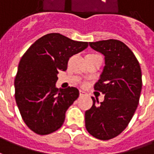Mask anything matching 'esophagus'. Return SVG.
I'll return each mask as SVG.
<instances>
[{
  "instance_id": "34e87169",
  "label": "esophagus",
  "mask_w": 154,
  "mask_h": 154,
  "mask_svg": "<svg viewBox=\"0 0 154 154\" xmlns=\"http://www.w3.org/2000/svg\"><path fill=\"white\" fill-rule=\"evenodd\" d=\"M79 94H80L81 97H84V96L87 95V92H85L84 91H82V90H80V92H79Z\"/></svg>"
}]
</instances>
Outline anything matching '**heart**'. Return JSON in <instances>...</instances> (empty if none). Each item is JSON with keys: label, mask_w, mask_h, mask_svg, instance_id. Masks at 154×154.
<instances>
[{"label": "heart", "mask_w": 154, "mask_h": 154, "mask_svg": "<svg viewBox=\"0 0 154 154\" xmlns=\"http://www.w3.org/2000/svg\"><path fill=\"white\" fill-rule=\"evenodd\" d=\"M85 85H86V83H85V82H82V86H83V87H84Z\"/></svg>", "instance_id": "b5f03b06"}]
</instances>
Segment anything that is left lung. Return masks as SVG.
<instances>
[{
    "label": "left lung",
    "mask_w": 154,
    "mask_h": 154,
    "mask_svg": "<svg viewBox=\"0 0 154 154\" xmlns=\"http://www.w3.org/2000/svg\"><path fill=\"white\" fill-rule=\"evenodd\" d=\"M93 50L105 57V66L96 91L105 95L104 101H93L85 112V126L100 140L117 137L127 128L139 103L142 72L133 52L121 41L114 39L89 42Z\"/></svg>",
    "instance_id": "left-lung-1"
}]
</instances>
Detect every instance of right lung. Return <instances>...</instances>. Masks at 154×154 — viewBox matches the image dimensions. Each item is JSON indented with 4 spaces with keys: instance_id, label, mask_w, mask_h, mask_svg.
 <instances>
[{
    "instance_id": "right-lung-1",
    "label": "right lung",
    "mask_w": 154,
    "mask_h": 154,
    "mask_svg": "<svg viewBox=\"0 0 154 154\" xmlns=\"http://www.w3.org/2000/svg\"><path fill=\"white\" fill-rule=\"evenodd\" d=\"M88 47L59 33L36 41L22 56L15 78V98L21 118L30 129L47 135L59 129L67 108L79 96L78 89L56 88L60 71L69 58Z\"/></svg>"
}]
</instances>
